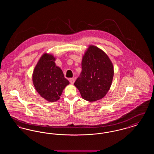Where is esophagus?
I'll use <instances>...</instances> for the list:
<instances>
[{
	"label": "esophagus",
	"instance_id": "1",
	"mask_svg": "<svg viewBox=\"0 0 154 154\" xmlns=\"http://www.w3.org/2000/svg\"><path fill=\"white\" fill-rule=\"evenodd\" d=\"M69 81H70V82L72 84H73L74 82V81H75V80H74V79H70L69 80Z\"/></svg>",
	"mask_w": 154,
	"mask_h": 154
}]
</instances>
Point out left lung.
<instances>
[{"label":"left lung","instance_id":"left-lung-1","mask_svg":"<svg viewBox=\"0 0 154 154\" xmlns=\"http://www.w3.org/2000/svg\"><path fill=\"white\" fill-rule=\"evenodd\" d=\"M82 72L74 82L81 97L92 102L102 99L110 90L114 77V67L106 52L89 45L82 56Z\"/></svg>","mask_w":154,"mask_h":154}]
</instances>
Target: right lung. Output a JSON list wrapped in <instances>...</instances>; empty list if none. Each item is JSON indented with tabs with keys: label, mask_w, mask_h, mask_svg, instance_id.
I'll use <instances>...</instances> for the list:
<instances>
[{
	"label": "right lung",
	"mask_w": 154,
	"mask_h": 154,
	"mask_svg": "<svg viewBox=\"0 0 154 154\" xmlns=\"http://www.w3.org/2000/svg\"><path fill=\"white\" fill-rule=\"evenodd\" d=\"M55 60L52 54L45 52L38 59L32 74L35 89L49 102L58 100L63 89L70 84L62 69L56 65Z\"/></svg>",
	"instance_id": "right-lung-1"
}]
</instances>
